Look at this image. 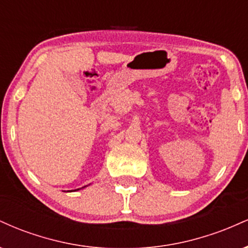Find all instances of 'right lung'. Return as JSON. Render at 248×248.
Segmentation results:
<instances>
[{"label": "right lung", "mask_w": 248, "mask_h": 248, "mask_svg": "<svg viewBox=\"0 0 248 248\" xmlns=\"http://www.w3.org/2000/svg\"><path fill=\"white\" fill-rule=\"evenodd\" d=\"M78 190H79V189H78Z\"/></svg>", "instance_id": "1"}]
</instances>
